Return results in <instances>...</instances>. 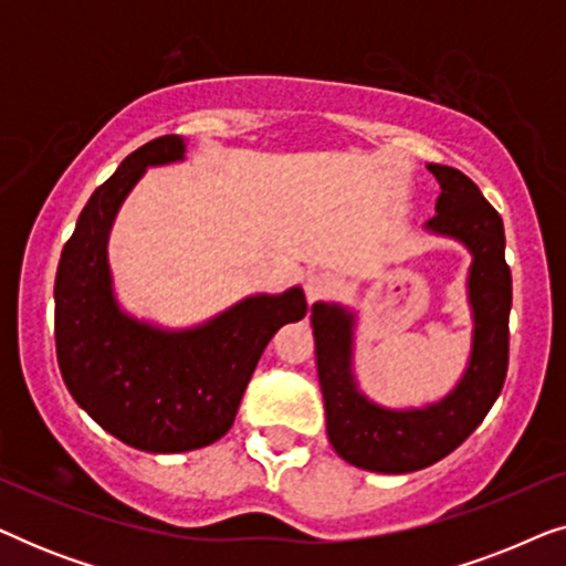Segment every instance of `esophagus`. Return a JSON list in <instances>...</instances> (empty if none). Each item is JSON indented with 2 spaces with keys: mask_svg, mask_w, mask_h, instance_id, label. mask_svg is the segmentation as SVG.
Here are the masks:
<instances>
[{
  "mask_svg": "<svg viewBox=\"0 0 566 566\" xmlns=\"http://www.w3.org/2000/svg\"><path fill=\"white\" fill-rule=\"evenodd\" d=\"M329 289V277L322 275V273H308L304 275V293H306V301L308 304H314L316 298H322L324 293Z\"/></svg>",
  "mask_w": 566,
  "mask_h": 566,
  "instance_id": "obj_1",
  "label": "esophagus"
}]
</instances>
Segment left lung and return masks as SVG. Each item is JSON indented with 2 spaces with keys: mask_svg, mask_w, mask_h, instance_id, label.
<instances>
[{
  "mask_svg": "<svg viewBox=\"0 0 566 566\" xmlns=\"http://www.w3.org/2000/svg\"><path fill=\"white\" fill-rule=\"evenodd\" d=\"M428 169L436 175L440 196L424 229L455 239L471 252L467 291L474 335L461 381L424 407L376 405L358 389L353 374L355 314L327 301L312 306L329 443L339 459L378 474H409L446 459L482 424L507 376L513 277L505 262V227L467 175L446 165Z\"/></svg>",
  "mask_w": 566,
  "mask_h": 566,
  "instance_id": "8db88e82",
  "label": "left lung"
}]
</instances>
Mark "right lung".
<instances>
[{
    "label": "right lung",
    "instance_id": "obj_1",
    "mask_svg": "<svg viewBox=\"0 0 566 566\" xmlns=\"http://www.w3.org/2000/svg\"><path fill=\"white\" fill-rule=\"evenodd\" d=\"M185 159L182 136L128 154L92 192L56 270V355L76 405L123 443L149 453L211 446L234 424L258 360L283 324L306 316L298 285L247 296L198 327L165 329L115 298L107 237L146 167Z\"/></svg>",
    "mask_w": 566,
    "mask_h": 566
}]
</instances>
